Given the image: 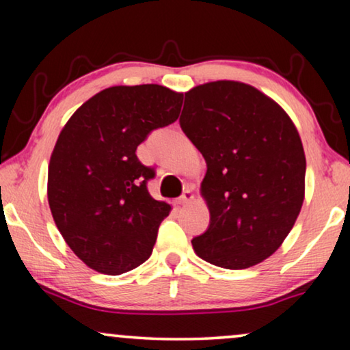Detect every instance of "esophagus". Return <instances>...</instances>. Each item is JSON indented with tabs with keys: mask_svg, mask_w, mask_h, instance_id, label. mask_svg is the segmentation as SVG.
<instances>
[{
	"mask_svg": "<svg viewBox=\"0 0 350 350\" xmlns=\"http://www.w3.org/2000/svg\"><path fill=\"white\" fill-rule=\"evenodd\" d=\"M193 199H194V193H193V189H189V188H188V189H185V191H183V194H181L180 198L175 200V204H176V205H186V204H189L191 200H193Z\"/></svg>",
	"mask_w": 350,
	"mask_h": 350,
	"instance_id": "1",
	"label": "esophagus"
}]
</instances>
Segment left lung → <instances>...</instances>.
I'll list each match as a JSON object with an SVG mask.
<instances>
[{"mask_svg":"<svg viewBox=\"0 0 350 350\" xmlns=\"http://www.w3.org/2000/svg\"><path fill=\"white\" fill-rule=\"evenodd\" d=\"M181 131L207 162L208 229L191 243L224 269H247L282 245L303 207L306 156L288 114L253 85L213 81L185 94Z\"/></svg>","mask_w":350,"mask_h":350,"instance_id":"1","label":"left lung"}]
</instances>
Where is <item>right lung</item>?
Returning <instances> with one entry per match:
<instances>
[{
  "label": "right lung",
  "mask_w": 350,
  "mask_h": 350,
  "mask_svg": "<svg viewBox=\"0 0 350 350\" xmlns=\"http://www.w3.org/2000/svg\"><path fill=\"white\" fill-rule=\"evenodd\" d=\"M183 94L159 84L114 85L81 105L62 129L47 172L54 221L90 269L119 275L151 256L170 205L148 193L154 169L137 146L180 116Z\"/></svg>",
  "instance_id": "1"
}]
</instances>
